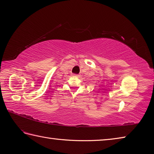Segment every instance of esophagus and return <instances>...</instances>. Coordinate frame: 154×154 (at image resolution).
I'll list each match as a JSON object with an SVG mask.
<instances>
[{
  "label": "esophagus",
  "mask_w": 154,
  "mask_h": 154,
  "mask_svg": "<svg viewBox=\"0 0 154 154\" xmlns=\"http://www.w3.org/2000/svg\"><path fill=\"white\" fill-rule=\"evenodd\" d=\"M74 77H79V75H77V74H73V75Z\"/></svg>",
  "instance_id": "1"
}]
</instances>
